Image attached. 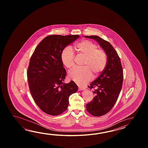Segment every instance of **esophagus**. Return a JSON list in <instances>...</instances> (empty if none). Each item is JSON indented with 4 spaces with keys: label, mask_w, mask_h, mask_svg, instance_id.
I'll return each instance as SVG.
<instances>
[{
    "label": "esophagus",
    "mask_w": 148,
    "mask_h": 148,
    "mask_svg": "<svg viewBox=\"0 0 148 148\" xmlns=\"http://www.w3.org/2000/svg\"><path fill=\"white\" fill-rule=\"evenodd\" d=\"M85 88H82V87H79L78 90L79 91H82V90H84Z\"/></svg>",
    "instance_id": "esophagus-1"
}]
</instances>
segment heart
I'll return each instance as SVG.
<instances>
[{"label": "heart", "mask_w": 148, "mask_h": 148, "mask_svg": "<svg viewBox=\"0 0 148 148\" xmlns=\"http://www.w3.org/2000/svg\"><path fill=\"white\" fill-rule=\"evenodd\" d=\"M97 45L88 40H83L75 44V49L80 56L85 57V68H76L69 73V78L79 86H83L92 77V72L95 75L103 71L107 63V56L104 51L98 49ZM63 65L71 70L75 66V56L71 49L66 47L61 54Z\"/></svg>", "instance_id": "b5f03b06"}]
</instances>
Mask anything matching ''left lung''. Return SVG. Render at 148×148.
Instances as JSON below:
<instances>
[{"label": "left lung", "instance_id": "left-lung-1", "mask_svg": "<svg viewBox=\"0 0 148 148\" xmlns=\"http://www.w3.org/2000/svg\"><path fill=\"white\" fill-rule=\"evenodd\" d=\"M85 37L97 41L107 56L105 68L88 86L90 89L96 88L95 96L86 105L89 113L94 116H101L111 110L119 97L123 84V68L116 51L108 42L96 35Z\"/></svg>", "mask_w": 148, "mask_h": 148}]
</instances>
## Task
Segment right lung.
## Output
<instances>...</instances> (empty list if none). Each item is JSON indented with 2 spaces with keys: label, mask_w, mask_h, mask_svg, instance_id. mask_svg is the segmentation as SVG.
Segmentation results:
<instances>
[{
  "label": "right lung",
  "mask_w": 148,
  "mask_h": 148,
  "mask_svg": "<svg viewBox=\"0 0 148 148\" xmlns=\"http://www.w3.org/2000/svg\"><path fill=\"white\" fill-rule=\"evenodd\" d=\"M79 35H51L44 38L35 49L27 69L28 86L35 103L44 113L57 116L66 110L69 98L78 90L75 82H63L66 71L61 54Z\"/></svg>",
  "instance_id": "add662e5"
}]
</instances>
